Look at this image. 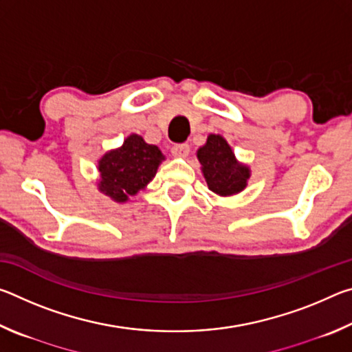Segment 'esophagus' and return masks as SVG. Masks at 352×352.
<instances>
[{"label": "esophagus", "mask_w": 352, "mask_h": 352, "mask_svg": "<svg viewBox=\"0 0 352 352\" xmlns=\"http://www.w3.org/2000/svg\"><path fill=\"white\" fill-rule=\"evenodd\" d=\"M189 151H190V148H189L188 144H175V146H172V148H170L172 155H174V157H180V158L188 157Z\"/></svg>", "instance_id": "esophagus-1"}]
</instances>
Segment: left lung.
I'll return each instance as SVG.
<instances>
[{
  "instance_id": "left-lung-1",
  "label": "left lung",
  "mask_w": 352,
  "mask_h": 352,
  "mask_svg": "<svg viewBox=\"0 0 352 352\" xmlns=\"http://www.w3.org/2000/svg\"><path fill=\"white\" fill-rule=\"evenodd\" d=\"M201 172L214 194L228 197L245 189L250 168L236 160L234 152L223 136L210 135L206 144L197 151Z\"/></svg>"
}]
</instances>
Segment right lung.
Wrapping results in <instances>:
<instances>
[{"instance_id":"right-lung-1","label":"right lung","mask_w":352,"mask_h":352,"mask_svg":"<svg viewBox=\"0 0 352 352\" xmlns=\"http://www.w3.org/2000/svg\"><path fill=\"white\" fill-rule=\"evenodd\" d=\"M164 155L140 135H130L121 147L104 153L98 162V189L118 204H124L152 182Z\"/></svg>"}]
</instances>
